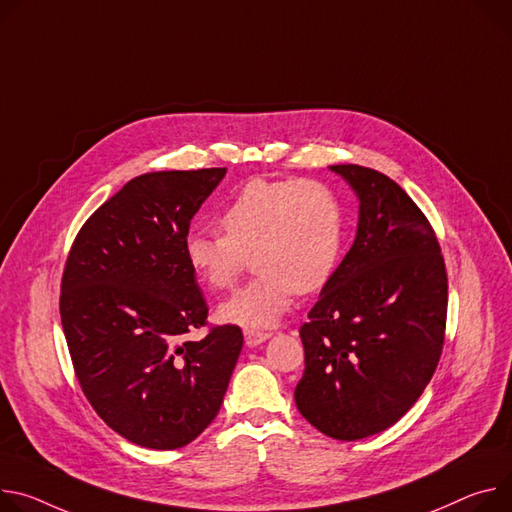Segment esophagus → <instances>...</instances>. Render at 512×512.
<instances>
[{
    "label": "esophagus",
    "mask_w": 512,
    "mask_h": 512,
    "mask_svg": "<svg viewBox=\"0 0 512 512\" xmlns=\"http://www.w3.org/2000/svg\"><path fill=\"white\" fill-rule=\"evenodd\" d=\"M271 335L269 333H263V331H245V343L249 347H257L261 343H265Z\"/></svg>",
    "instance_id": "1"
}]
</instances>
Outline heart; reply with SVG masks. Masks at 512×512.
I'll return each mask as SVG.
<instances>
[{
	"instance_id": "1",
	"label": "heart",
	"mask_w": 512,
	"mask_h": 512,
	"mask_svg": "<svg viewBox=\"0 0 512 512\" xmlns=\"http://www.w3.org/2000/svg\"><path fill=\"white\" fill-rule=\"evenodd\" d=\"M222 232L192 230L183 257L210 290L235 284L249 255L259 275L218 306V318L247 331L275 327L294 294L327 286L341 263L345 208L316 179H251L218 214Z\"/></svg>"
}]
</instances>
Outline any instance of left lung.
I'll list each match as a JSON object with an SVG mask.
<instances>
[{"instance_id":"8db88e82","label":"left lung","mask_w":512,"mask_h":512,"mask_svg":"<svg viewBox=\"0 0 512 512\" xmlns=\"http://www.w3.org/2000/svg\"><path fill=\"white\" fill-rule=\"evenodd\" d=\"M329 169L359 200L357 235L300 329L294 398L320 433L357 441L400 421L431 382L447 273L429 220L396 181L361 165Z\"/></svg>"}]
</instances>
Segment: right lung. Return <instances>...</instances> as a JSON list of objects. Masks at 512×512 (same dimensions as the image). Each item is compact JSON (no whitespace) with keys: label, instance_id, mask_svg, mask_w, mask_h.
I'll list each match as a JSON object with an SVG mask.
<instances>
[{"label":"right lung","instance_id":"add662e5","mask_svg":"<svg viewBox=\"0 0 512 512\" xmlns=\"http://www.w3.org/2000/svg\"><path fill=\"white\" fill-rule=\"evenodd\" d=\"M224 167L130 179L79 230L65 263L61 322L89 404L149 449L192 443L220 410L243 349L235 324L204 339L208 306L183 257L190 222Z\"/></svg>","mask_w":512,"mask_h":512}]
</instances>
